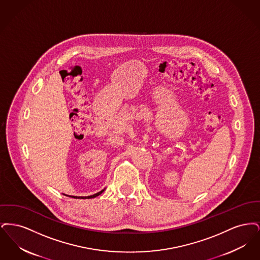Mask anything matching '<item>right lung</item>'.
Segmentation results:
<instances>
[{
  "label": "right lung",
  "instance_id": "1",
  "mask_svg": "<svg viewBox=\"0 0 260 260\" xmlns=\"http://www.w3.org/2000/svg\"><path fill=\"white\" fill-rule=\"evenodd\" d=\"M104 190H102V191H100L99 193H96V194H94V195H91V196H87V197H77V196H68V197H72V198L75 199H91V198H95V197H98L99 196L102 192H103Z\"/></svg>",
  "mask_w": 260,
  "mask_h": 260
}]
</instances>
